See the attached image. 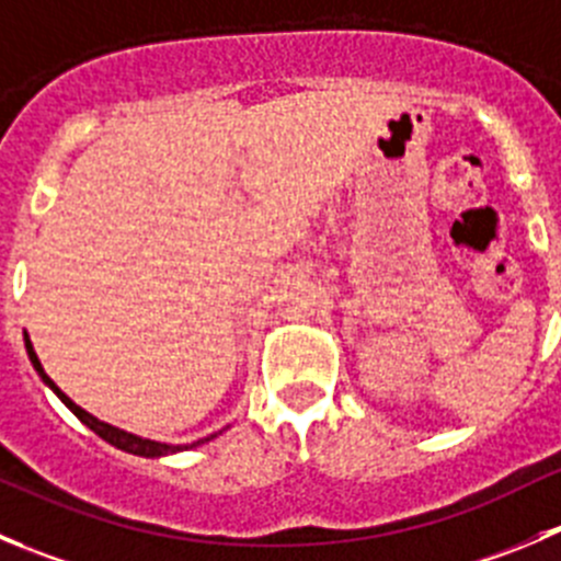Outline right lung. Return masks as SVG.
Listing matches in <instances>:
<instances>
[{
	"label": "right lung",
	"mask_w": 561,
	"mask_h": 561,
	"mask_svg": "<svg viewBox=\"0 0 561 561\" xmlns=\"http://www.w3.org/2000/svg\"><path fill=\"white\" fill-rule=\"evenodd\" d=\"M24 344H26V355H30L32 366H35V371L41 375V380H44L46 386H49L51 391H55L57 397L62 399V404H66V408L71 410V413L77 415V419L82 421L84 426H90L95 435L104 437L106 444H112L115 449L129 451V455H137V457H164V455H175V451H186V449H192V446H201V444H206V440H211V437H217V435H209V437H201V440H195V444L173 446V444H159V440H148V437L131 435V432H124V430H117V426H112V424H104V421H99L95 415H90L88 410L79 408L77 402H71V399H68L66 393H62L60 388L55 386V380H51V377L44 371V366H41V360H37L35 350H32V341L24 339Z\"/></svg>",
	"instance_id": "obj_1"
}]
</instances>
